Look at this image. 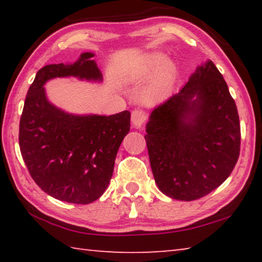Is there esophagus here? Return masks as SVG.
I'll use <instances>...</instances> for the list:
<instances>
[{
  "label": "esophagus",
  "instance_id": "1",
  "mask_svg": "<svg viewBox=\"0 0 262 262\" xmlns=\"http://www.w3.org/2000/svg\"><path fill=\"white\" fill-rule=\"evenodd\" d=\"M147 120V113L142 110H134L132 112V122L134 127L140 128Z\"/></svg>",
  "mask_w": 262,
  "mask_h": 262
}]
</instances>
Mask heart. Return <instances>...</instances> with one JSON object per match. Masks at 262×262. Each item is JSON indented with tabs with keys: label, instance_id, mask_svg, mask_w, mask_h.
I'll list each match as a JSON object with an SVG mask.
<instances>
[{
	"label": "heart",
	"instance_id": "heart-1",
	"mask_svg": "<svg viewBox=\"0 0 262 262\" xmlns=\"http://www.w3.org/2000/svg\"><path fill=\"white\" fill-rule=\"evenodd\" d=\"M167 64H168V59L165 55H162V54L155 55L151 57V60H150L149 73L156 74L158 72H161L162 69L167 67ZM171 79H172V75H171V72H168L165 76L161 79V81H159L157 84H155L154 86L150 88V90L147 94V99L151 101V100H157L161 98V97L166 92L168 86H170Z\"/></svg>",
	"mask_w": 262,
	"mask_h": 262
}]
</instances>
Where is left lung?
<instances>
[{"label": "left lung", "mask_w": 262, "mask_h": 262, "mask_svg": "<svg viewBox=\"0 0 262 262\" xmlns=\"http://www.w3.org/2000/svg\"><path fill=\"white\" fill-rule=\"evenodd\" d=\"M150 165L159 190L198 200L231 174L241 151V125L227 82L210 60L147 123Z\"/></svg>", "instance_id": "left-lung-1"}]
</instances>
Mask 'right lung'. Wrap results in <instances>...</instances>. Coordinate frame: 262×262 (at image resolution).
Wrapping results in <instances>:
<instances>
[{
    "label": "right lung",
    "mask_w": 262,
    "mask_h": 262,
    "mask_svg": "<svg viewBox=\"0 0 262 262\" xmlns=\"http://www.w3.org/2000/svg\"><path fill=\"white\" fill-rule=\"evenodd\" d=\"M94 53L70 64H47L35 75L19 122V148L32 179L60 201L88 205L112 178L119 147L130 129L129 111L75 115L50 103L45 83L55 77L103 81Z\"/></svg>",
    "instance_id": "right-lung-1"
}]
</instances>
